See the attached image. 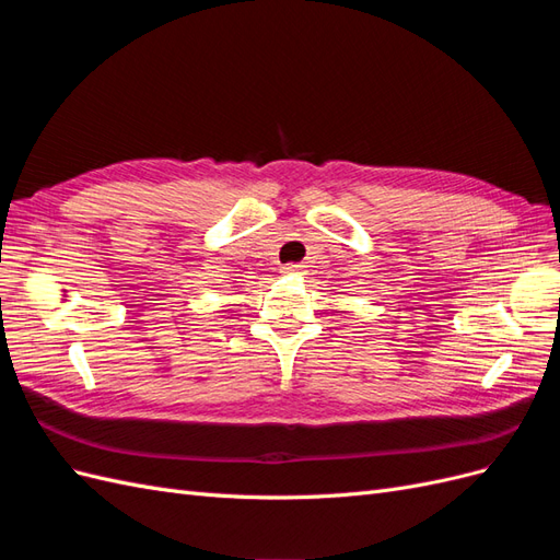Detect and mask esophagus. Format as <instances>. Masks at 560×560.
Wrapping results in <instances>:
<instances>
[{
    "instance_id": "34e87169",
    "label": "esophagus",
    "mask_w": 560,
    "mask_h": 560,
    "mask_svg": "<svg viewBox=\"0 0 560 560\" xmlns=\"http://www.w3.org/2000/svg\"><path fill=\"white\" fill-rule=\"evenodd\" d=\"M301 270H303L301 264H287V266H282L280 273H301Z\"/></svg>"
}]
</instances>
